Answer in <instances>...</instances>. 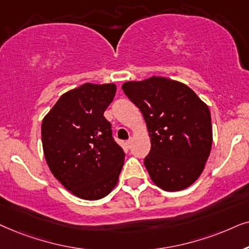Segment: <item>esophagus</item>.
<instances>
[{
	"instance_id": "obj_1",
	"label": "esophagus",
	"mask_w": 249,
	"mask_h": 249,
	"mask_svg": "<svg viewBox=\"0 0 249 249\" xmlns=\"http://www.w3.org/2000/svg\"><path fill=\"white\" fill-rule=\"evenodd\" d=\"M132 142H133V139H130V140H127L126 142H125V145H126V147L130 149L131 148V145H132Z\"/></svg>"
}]
</instances>
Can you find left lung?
Returning a JSON list of instances; mask_svg holds the SVG:
<instances>
[{
    "label": "left lung",
    "instance_id": "left-lung-1",
    "mask_svg": "<svg viewBox=\"0 0 249 249\" xmlns=\"http://www.w3.org/2000/svg\"><path fill=\"white\" fill-rule=\"evenodd\" d=\"M122 89L147 124L151 149L144 166L151 181L165 191L190 187L211 154L208 106L183 83L160 76L126 82Z\"/></svg>",
    "mask_w": 249,
    "mask_h": 249
}]
</instances>
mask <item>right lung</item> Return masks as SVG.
<instances>
[{"label":"right lung","mask_w":249,"mask_h":249,"mask_svg":"<svg viewBox=\"0 0 249 249\" xmlns=\"http://www.w3.org/2000/svg\"><path fill=\"white\" fill-rule=\"evenodd\" d=\"M115 93L114 83H85L62 94L43 118L46 164L53 177L82 199L98 200L110 194L124 165V151L104 116Z\"/></svg>","instance_id":"1"}]
</instances>
